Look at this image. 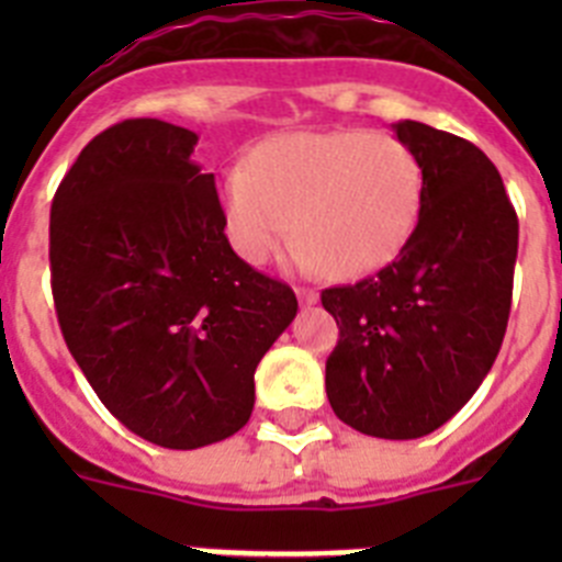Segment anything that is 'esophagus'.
Wrapping results in <instances>:
<instances>
[{
	"mask_svg": "<svg viewBox=\"0 0 562 562\" xmlns=\"http://www.w3.org/2000/svg\"><path fill=\"white\" fill-rule=\"evenodd\" d=\"M295 295H297V301H301V306H315L317 297H321L315 290H310V286H297Z\"/></svg>",
	"mask_w": 562,
	"mask_h": 562,
	"instance_id": "34e87169",
	"label": "esophagus"
}]
</instances>
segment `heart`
Instances as JSON below:
<instances>
[{"mask_svg": "<svg viewBox=\"0 0 562 562\" xmlns=\"http://www.w3.org/2000/svg\"><path fill=\"white\" fill-rule=\"evenodd\" d=\"M425 171L394 134L366 128L292 132L261 143L250 168L222 173L227 236L265 265L295 231L304 267L362 278L389 267L414 236Z\"/></svg>", "mask_w": 562, "mask_h": 562, "instance_id": "obj_1", "label": "heart"}]
</instances>
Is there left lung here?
<instances>
[{"mask_svg":"<svg viewBox=\"0 0 562 562\" xmlns=\"http://www.w3.org/2000/svg\"><path fill=\"white\" fill-rule=\"evenodd\" d=\"M394 132L425 171L419 225L376 276L321 292L340 329L326 394L360 434L419 439L464 408L498 357L518 216L479 146L416 121Z\"/></svg>","mask_w":562,"mask_h":562,"instance_id":"left-lung-1","label":"left lung"}]
</instances>
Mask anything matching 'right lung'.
<instances>
[{
	"label": "right lung",
	"instance_id": "right-lung-1",
	"mask_svg": "<svg viewBox=\"0 0 562 562\" xmlns=\"http://www.w3.org/2000/svg\"><path fill=\"white\" fill-rule=\"evenodd\" d=\"M196 134L154 117L78 154L49 211L53 301L69 355L140 439L196 450L241 430L256 366L297 312L225 236Z\"/></svg>",
	"mask_w": 562,
	"mask_h": 562
}]
</instances>
